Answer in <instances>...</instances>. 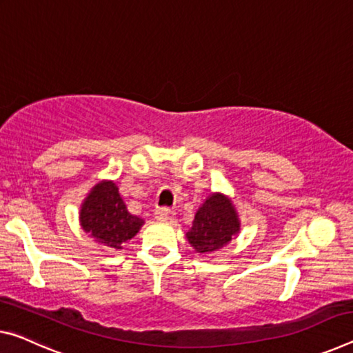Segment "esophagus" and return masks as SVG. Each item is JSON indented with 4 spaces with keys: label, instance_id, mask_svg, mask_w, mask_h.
<instances>
[{
    "label": "esophagus",
    "instance_id": "esophagus-1",
    "mask_svg": "<svg viewBox=\"0 0 353 353\" xmlns=\"http://www.w3.org/2000/svg\"><path fill=\"white\" fill-rule=\"evenodd\" d=\"M172 215H174V212L168 209V207H159L155 210V218H159V220H171Z\"/></svg>",
    "mask_w": 353,
    "mask_h": 353
}]
</instances>
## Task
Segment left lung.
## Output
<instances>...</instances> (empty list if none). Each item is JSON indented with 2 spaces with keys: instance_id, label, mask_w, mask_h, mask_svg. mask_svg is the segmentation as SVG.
<instances>
[{
  "instance_id": "1",
  "label": "left lung",
  "mask_w": 353,
  "mask_h": 353,
  "mask_svg": "<svg viewBox=\"0 0 353 353\" xmlns=\"http://www.w3.org/2000/svg\"><path fill=\"white\" fill-rule=\"evenodd\" d=\"M239 229V218L231 201L221 194H212L194 215L193 228L187 237L199 253H210L231 242Z\"/></svg>"
}]
</instances>
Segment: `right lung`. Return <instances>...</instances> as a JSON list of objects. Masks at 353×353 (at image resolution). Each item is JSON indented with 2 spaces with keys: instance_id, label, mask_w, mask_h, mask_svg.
Masks as SVG:
<instances>
[{
  "instance_id": "right-lung-1",
  "label": "right lung",
  "mask_w": 353,
  "mask_h": 353,
  "mask_svg": "<svg viewBox=\"0 0 353 353\" xmlns=\"http://www.w3.org/2000/svg\"><path fill=\"white\" fill-rule=\"evenodd\" d=\"M81 226L110 250H121L143 226V218L132 215L113 182L94 187L81 207Z\"/></svg>"
}]
</instances>
